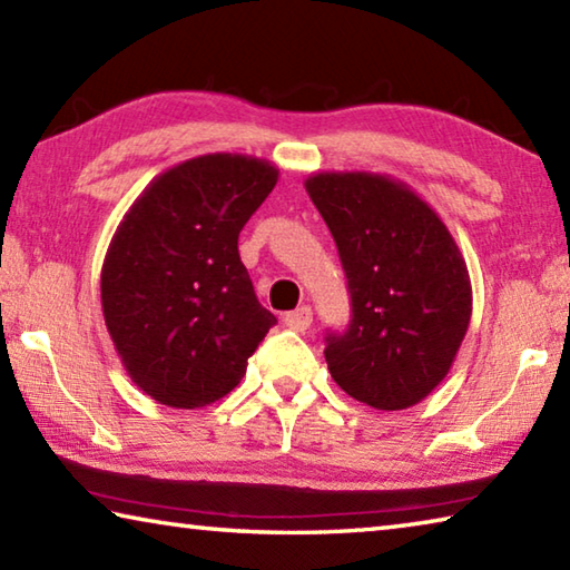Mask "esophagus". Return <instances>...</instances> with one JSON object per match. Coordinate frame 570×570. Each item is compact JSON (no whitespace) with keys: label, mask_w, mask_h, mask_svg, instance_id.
<instances>
[{"label":"esophagus","mask_w":570,"mask_h":570,"mask_svg":"<svg viewBox=\"0 0 570 570\" xmlns=\"http://www.w3.org/2000/svg\"><path fill=\"white\" fill-rule=\"evenodd\" d=\"M312 320H314L312 306H298V308H294V312H288L284 316V324L294 332H304V330H308V326H312Z\"/></svg>","instance_id":"34e87169"}]
</instances>
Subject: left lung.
<instances>
[{"instance_id":"left-lung-1","label":"left lung","mask_w":570,"mask_h":570,"mask_svg":"<svg viewBox=\"0 0 570 570\" xmlns=\"http://www.w3.org/2000/svg\"><path fill=\"white\" fill-rule=\"evenodd\" d=\"M306 193L330 226L352 296L326 364L350 397L407 410L448 377L465 340L472 288L448 226L417 193L377 173H316Z\"/></svg>"}]
</instances>
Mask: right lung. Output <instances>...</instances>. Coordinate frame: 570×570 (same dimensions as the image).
<instances>
[{"mask_svg":"<svg viewBox=\"0 0 570 570\" xmlns=\"http://www.w3.org/2000/svg\"><path fill=\"white\" fill-rule=\"evenodd\" d=\"M268 160L214 153L142 190L105 254V326L130 380L160 404L196 410L246 374L276 316L258 304L238 234L274 190Z\"/></svg>","mask_w":570,"mask_h":570,"instance_id":"add662e5","label":"right lung"}]
</instances>
